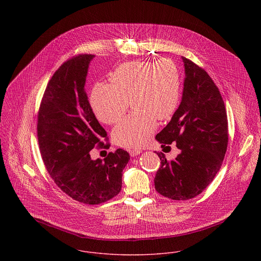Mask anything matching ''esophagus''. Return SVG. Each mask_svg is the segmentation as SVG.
<instances>
[{
  "mask_svg": "<svg viewBox=\"0 0 261 261\" xmlns=\"http://www.w3.org/2000/svg\"><path fill=\"white\" fill-rule=\"evenodd\" d=\"M141 152H142L141 149H132V150H129V154H130L132 156H137V155L140 154Z\"/></svg>",
  "mask_w": 261,
  "mask_h": 261,
  "instance_id": "1",
  "label": "esophagus"
}]
</instances>
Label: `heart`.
Listing matches in <instances>:
<instances>
[{
    "label": "heart",
    "instance_id": "1",
    "mask_svg": "<svg viewBox=\"0 0 261 261\" xmlns=\"http://www.w3.org/2000/svg\"><path fill=\"white\" fill-rule=\"evenodd\" d=\"M111 84L97 83L90 105L99 121L112 124L126 112L129 101L136 112L112 130L121 147L141 148L149 143L156 119L168 120L178 109L181 76L176 63L162 58L154 63L132 61L120 64L110 76Z\"/></svg>",
    "mask_w": 261,
    "mask_h": 261
}]
</instances>
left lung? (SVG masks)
I'll return each instance as SVG.
<instances>
[{
  "label": "left lung",
  "instance_id": "1",
  "mask_svg": "<svg viewBox=\"0 0 261 261\" xmlns=\"http://www.w3.org/2000/svg\"><path fill=\"white\" fill-rule=\"evenodd\" d=\"M185 67L182 100L170 122L156 136L162 147L176 143L181 152L167 161L156 152L161 167L154 188L173 200L201 194L220 170L228 144V121L222 96L208 73L182 57Z\"/></svg>",
  "mask_w": 261,
  "mask_h": 261
}]
</instances>
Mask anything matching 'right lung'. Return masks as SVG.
Wrapping results in <instances>:
<instances>
[{
  "instance_id": "add662e5",
  "label": "right lung",
  "mask_w": 261,
  "mask_h": 261,
  "mask_svg": "<svg viewBox=\"0 0 261 261\" xmlns=\"http://www.w3.org/2000/svg\"><path fill=\"white\" fill-rule=\"evenodd\" d=\"M91 54L64 62L50 79L38 114V142L45 167L56 185L76 201L96 205L116 196L122 170L129 160L117 149L92 160L89 151L101 146L107 132L99 124L84 91ZM110 148V145H105Z\"/></svg>"
}]
</instances>
